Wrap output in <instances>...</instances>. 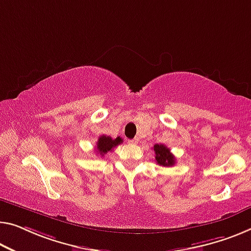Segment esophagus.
<instances>
[{
  "label": "esophagus",
  "instance_id": "esophagus-1",
  "mask_svg": "<svg viewBox=\"0 0 251 251\" xmlns=\"http://www.w3.org/2000/svg\"><path fill=\"white\" fill-rule=\"evenodd\" d=\"M138 141H139V139H138V138L129 139V140H128V142H129V144H133V145H136V144H138Z\"/></svg>",
  "mask_w": 251,
  "mask_h": 251
}]
</instances>
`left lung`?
I'll return each instance as SVG.
<instances>
[{"label": "left lung", "instance_id": "obj_1", "mask_svg": "<svg viewBox=\"0 0 251 251\" xmlns=\"http://www.w3.org/2000/svg\"><path fill=\"white\" fill-rule=\"evenodd\" d=\"M153 151H155L156 156V163L160 166H165V167H171L175 164V157L171 152V149L166 147L165 145H155L153 146Z\"/></svg>", "mask_w": 251, "mask_h": 251}]
</instances>
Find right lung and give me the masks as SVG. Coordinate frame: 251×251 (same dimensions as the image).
<instances>
[{"instance_id": "add662e5", "label": "right lung", "mask_w": 251, "mask_h": 251, "mask_svg": "<svg viewBox=\"0 0 251 251\" xmlns=\"http://www.w3.org/2000/svg\"><path fill=\"white\" fill-rule=\"evenodd\" d=\"M122 139L120 137L112 139L110 136H105L103 134L99 138L98 142H96V151H98L100 155L104 156L105 153H107L109 151H112V149L114 147H117L118 145L122 144Z\"/></svg>"}]
</instances>
